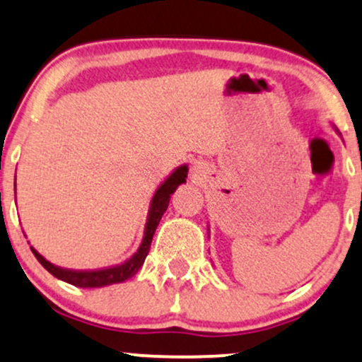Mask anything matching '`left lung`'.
<instances>
[{
  "mask_svg": "<svg viewBox=\"0 0 362 362\" xmlns=\"http://www.w3.org/2000/svg\"><path fill=\"white\" fill-rule=\"evenodd\" d=\"M334 129H335V127H334ZM335 132H337V134H339V130H337V129H335ZM339 135H341V134H339Z\"/></svg>",
  "mask_w": 362,
  "mask_h": 362,
  "instance_id": "1",
  "label": "left lung"
}]
</instances>
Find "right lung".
Listing matches in <instances>:
<instances>
[{"label": "right lung", "instance_id": "add662e5", "mask_svg": "<svg viewBox=\"0 0 362 362\" xmlns=\"http://www.w3.org/2000/svg\"><path fill=\"white\" fill-rule=\"evenodd\" d=\"M186 177H188V165L182 164L180 168H176L174 171L165 177L163 185L156 189L154 197L151 199V206H148L147 214V222L146 228H144V239L137 252L134 254L130 259H127L125 262L117 266L110 267H101V269H88V271H79V269H66V267L55 266L50 261L38 254L37 249H32L33 256L37 257V261L40 262L42 266L49 271L50 274L55 276L61 281H66L72 284V286L79 288H101V286H110V284L123 283L127 279L132 278V276L137 274V271L142 267L144 261H146L148 249H151L152 237H154L157 225H159L160 218H163L164 211L168 210L169 199H171V194L176 191V188L182 182H186ZM16 186V185H15Z\"/></svg>", "mask_w": 362, "mask_h": 362}]
</instances>
